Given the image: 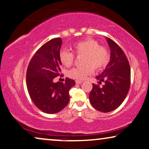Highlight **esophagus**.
<instances>
[{
	"label": "esophagus",
	"instance_id": "esophagus-1",
	"mask_svg": "<svg viewBox=\"0 0 149 149\" xmlns=\"http://www.w3.org/2000/svg\"><path fill=\"white\" fill-rule=\"evenodd\" d=\"M82 83H83V81H78V80H77V81H76V83L77 84H81Z\"/></svg>",
	"mask_w": 149,
	"mask_h": 149
}]
</instances>
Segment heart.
<instances>
[{
	"instance_id": "1",
	"label": "heart",
	"mask_w": 149,
	"mask_h": 149,
	"mask_svg": "<svg viewBox=\"0 0 149 149\" xmlns=\"http://www.w3.org/2000/svg\"><path fill=\"white\" fill-rule=\"evenodd\" d=\"M72 51L77 56L83 55L82 67L73 68L68 72L70 78L82 80L91 74L93 69L101 70L108 62V51L105 47L101 46L95 40L87 38L73 45ZM61 63L70 66L74 60V54L66 49H61L59 53Z\"/></svg>"
}]
</instances>
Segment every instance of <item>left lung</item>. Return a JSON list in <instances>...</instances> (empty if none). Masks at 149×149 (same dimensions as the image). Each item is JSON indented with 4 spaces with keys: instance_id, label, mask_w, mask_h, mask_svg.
<instances>
[{
    "instance_id": "1",
    "label": "left lung",
    "mask_w": 149,
    "mask_h": 149,
    "mask_svg": "<svg viewBox=\"0 0 149 149\" xmlns=\"http://www.w3.org/2000/svg\"><path fill=\"white\" fill-rule=\"evenodd\" d=\"M110 48V61L101 74L96 77L101 84H93L89 94L90 102L97 110L107 113L117 109L128 94L130 86V67L122 48L107 38Z\"/></svg>"
}]
</instances>
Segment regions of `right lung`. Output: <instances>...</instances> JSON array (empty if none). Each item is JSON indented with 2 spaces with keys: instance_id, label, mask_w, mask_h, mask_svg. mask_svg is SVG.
Returning <instances> with one entry per match:
<instances>
[{
  "instance_id": "add662e5",
  "label": "right lung",
  "mask_w": 149,
  "mask_h": 149,
  "mask_svg": "<svg viewBox=\"0 0 149 149\" xmlns=\"http://www.w3.org/2000/svg\"><path fill=\"white\" fill-rule=\"evenodd\" d=\"M62 43L60 38L48 41L36 52L27 67L28 93L36 106L44 113H56L63 109L69 102V90L75 85L74 80L68 78L64 83L53 81L61 72Z\"/></svg>"
}]
</instances>
